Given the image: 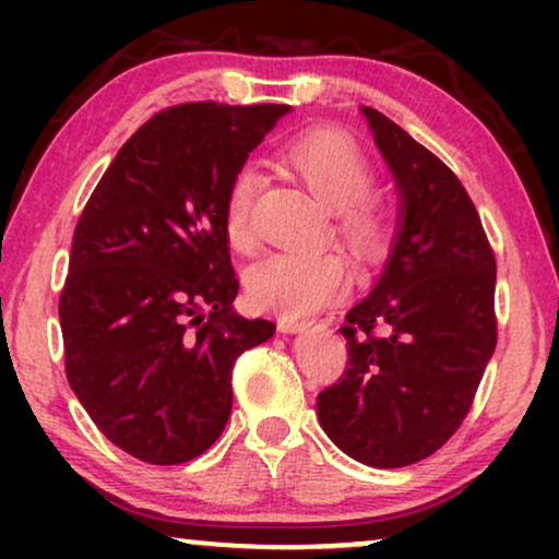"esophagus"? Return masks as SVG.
<instances>
[{
	"label": "esophagus",
	"instance_id": "obj_1",
	"mask_svg": "<svg viewBox=\"0 0 559 559\" xmlns=\"http://www.w3.org/2000/svg\"><path fill=\"white\" fill-rule=\"evenodd\" d=\"M312 325H318L316 318H293V316L280 318V331L285 333H302V331H310Z\"/></svg>",
	"mask_w": 559,
	"mask_h": 559
}]
</instances>
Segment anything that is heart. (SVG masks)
Here are the masks:
<instances>
[{
    "label": "heart",
    "mask_w": 559,
    "mask_h": 559,
    "mask_svg": "<svg viewBox=\"0 0 559 559\" xmlns=\"http://www.w3.org/2000/svg\"><path fill=\"white\" fill-rule=\"evenodd\" d=\"M287 163L312 193L333 209V228L358 262L377 257L392 234V213L373 186V165L361 147L341 132L320 129L289 144ZM262 190L257 167L236 170L226 193L224 231L236 251L257 243L251 211ZM346 287V264L331 249L280 251L251 266L247 274L249 300L262 310L300 316L331 302Z\"/></svg>",
    "instance_id": "obj_1"
}]
</instances>
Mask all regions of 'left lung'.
I'll return each instance as SVG.
<instances>
[{
  "label": "left lung",
  "instance_id": "left-lung-1",
  "mask_svg": "<svg viewBox=\"0 0 559 559\" xmlns=\"http://www.w3.org/2000/svg\"><path fill=\"white\" fill-rule=\"evenodd\" d=\"M361 111L400 188V234L341 325L346 371L318 394V417L343 453L402 468L471 412L496 348V257L455 173L381 111Z\"/></svg>",
  "mask_w": 559,
  "mask_h": 559
}]
</instances>
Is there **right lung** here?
<instances>
[{"mask_svg": "<svg viewBox=\"0 0 559 559\" xmlns=\"http://www.w3.org/2000/svg\"><path fill=\"white\" fill-rule=\"evenodd\" d=\"M285 104H178L106 167L60 289L66 377L94 425L152 465L205 453L231 415V371L272 320L236 316L224 205Z\"/></svg>", "mask_w": 559, "mask_h": 559, "instance_id": "obj_1", "label": "right lung"}]
</instances>
